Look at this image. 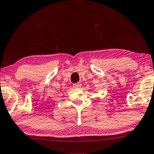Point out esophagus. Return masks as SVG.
I'll return each mask as SVG.
<instances>
[{
  "label": "esophagus",
  "instance_id": "esophagus-1",
  "mask_svg": "<svg viewBox=\"0 0 154 154\" xmlns=\"http://www.w3.org/2000/svg\"><path fill=\"white\" fill-rule=\"evenodd\" d=\"M73 86H74V88H80V87H81V84L79 83H74V84H73Z\"/></svg>",
  "mask_w": 154,
  "mask_h": 154
}]
</instances>
